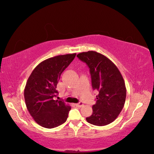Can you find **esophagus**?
Returning a JSON list of instances; mask_svg holds the SVG:
<instances>
[{
	"mask_svg": "<svg viewBox=\"0 0 154 154\" xmlns=\"http://www.w3.org/2000/svg\"><path fill=\"white\" fill-rule=\"evenodd\" d=\"M83 105V103L82 102H79V103L76 104V106H78V107H81V106H82Z\"/></svg>",
	"mask_w": 154,
	"mask_h": 154,
	"instance_id": "34e87169",
	"label": "esophagus"
}]
</instances>
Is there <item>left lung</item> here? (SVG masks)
Masks as SVG:
<instances>
[{"mask_svg":"<svg viewBox=\"0 0 154 154\" xmlns=\"http://www.w3.org/2000/svg\"><path fill=\"white\" fill-rule=\"evenodd\" d=\"M77 57L89 67L92 88L98 92L87 122L98 126L111 124L118 118L126 100V88L121 72L113 62L96 51L82 52Z\"/></svg>","mask_w":154,"mask_h":154,"instance_id":"1","label":"left lung"}]
</instances>
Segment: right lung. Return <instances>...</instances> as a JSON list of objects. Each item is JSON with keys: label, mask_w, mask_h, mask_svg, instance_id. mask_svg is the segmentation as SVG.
I'll return each instance as SVG.
<instances>
[{"label": "right lung", "mask_w": 154, "mask_h": 154, "mask_svg": "<svg viewBox=\"0 0 154 154\" xmlns=\"http://www.w3.org/2000/svg\"><path fill=\"white\" fill-rule=\"evenodd\" d=\"M76 54L56 56L41 62L33 70L26 84L24 99L34 120L46 128H53L66 121L71 106L54 100L57 84L65 69Z\"/></svg>", "instance_id": "add662e5"}]
</instances>
